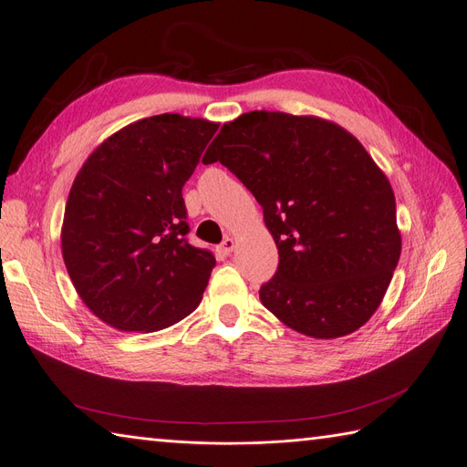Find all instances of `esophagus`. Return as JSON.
<instances>
[{"label": "esophagus", "instance_id": "1", "mask_svg": "<svg viewBox=\"0 0 467 467\" xmlns=\"http://www.w3.org/2000/svg\"><path fill=\"white\" fill-rule=\"evenodd\" d=\"M234 247H235V242H234V237H223V242L220 244V253H223V255H230V253L234 251Z\"/></svg>", "mask_w": 467, "mask_h": 467}]
</instances>
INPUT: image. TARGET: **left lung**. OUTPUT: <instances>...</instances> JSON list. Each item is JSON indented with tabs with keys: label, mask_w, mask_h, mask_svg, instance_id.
<instances>
[{
	"label": "left lung",
	"mask_w": 467,
	"mask_h": 467,
	"mask_svg": "<svg viewBox=\"0 0 467 467\" xmlns=\"http://www.w3.org/2000/svg\"><path fill=\"white\" fill-rule=\"evenodd\" d=\"M220 161L263 208L278 247L263 306L316 338L372 317L401 255L389 181L341 126L251 110L222 126L202 163Z\"/></svg>",
	"instance_id": "left-lung-1"
}]
</instances>
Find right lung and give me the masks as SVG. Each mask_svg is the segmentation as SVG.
Returning a JSON list of instances; mask_svg holds the SVG:
<instances>
[{
    "mask_svg": "<svg viewBox=\"0 0 467 467\" xmlns=\"http://www.w3.org/2000/svg\"><path fill=\"white\" fill-rule=\"evenodd\" d=\"M216 130L155 115L107 138L79 169L62 255L79 298L110 327L160 331L201 304L216 259L189 244L181 191Z\"/></svg>",
    "mask_w": 467,
    "mask_h": 467,
    "instance_id": "add662e5",
    "label": "right lung"
}]
</instances>
